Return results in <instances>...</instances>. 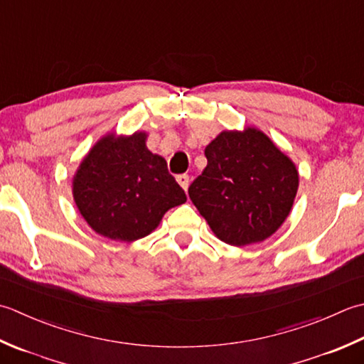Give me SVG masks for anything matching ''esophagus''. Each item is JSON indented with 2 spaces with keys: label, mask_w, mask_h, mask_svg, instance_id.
Listing matches in <instances>:
<instances>
[{
  "label": "esophagus",
  "mask_w": 364,
  "mask_h": 364,
  "mask_svg": "<svg viewBox=\"0 0 364 364\" xmlns=\"http://www.w3.org/2000/svg\"><path fill=\"white\" fill-rule=\"evenodd\" d=\"M176 181L180 183V186L186 191L189 188V176L186 173H181V175H176Z\"/></svg>",
  "instance_id": "1"
}]
</instances>
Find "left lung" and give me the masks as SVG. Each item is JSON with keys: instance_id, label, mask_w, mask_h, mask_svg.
<instances>
[{"instance_id": "1", "label": "left lung", "mask_w": 364, "mask_h": 364, "mask_svg": "<svg viewBox=\"0 0 364 364\" xmlns=\"http://www.w3.org/2000/svg\"><path fill=\"white\" fill-rule=\"evenodd\" d=\"M208 159L189 197L219 240L246 246L279 229L298 189V172L265 134L224 131L205 148Z\"/></svg>"}]
</instances>
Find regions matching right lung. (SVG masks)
I'll list each match as a JSON object with an SVG mask.
<instances>
[{
  "label": "right lung",
  "mask_w": 364,
  "mask_h": 364,
  "mask_svg": "<svg viewBox=\"0 0 364 364\" xmlns=\"http://www.w3.org/2000/svg\"><path fill=\"white\" fill-rule=\"evenodd\" d=\"M146 135H107L92 146L74 176V200L85 220L102 237L144 238L166 211L186 202L167 162L145 145Z\"/></svg>",
  "instance_id": "obj_1"
}]
</instances>
